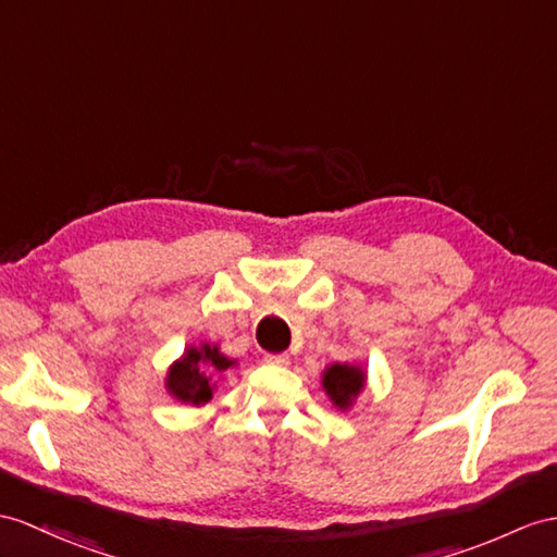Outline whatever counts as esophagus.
I'll return each mask as SVG.
<instances>
[{
	"label": "esophagus",
	"mask_w": 557,
	"mask_h": 557,
	"mask_svg": "<svg viewBox=\"0 0 557 557\" xmlns=\"http://www.w3.org/2000/svg\"><path fill=\"white\" fill-rule=\"evenodd\" d=\"M264 361L271 366H286L290 361V357L286 355V351H281V355H264Z\"/></svg>",
	"instance_id": "obj_1"
}]
</instances>
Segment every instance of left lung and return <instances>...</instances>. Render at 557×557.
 Returning <instances> with one entry per match:
<instances>
[{
    "instance_id": "left-lung-1",
    "label": "left lung",
    "mask_w": 557,
    "mask_h": 557,
    "mask_svg": "<svg viewBox=\"0 0 557 557\" xmlns=\"http://www.w3.org/2000/svg\"><path fill=\"white\" fill-rule=\"evenodd\" d=\"M323 387L335 401V406L347 409L363 387V371L349 363H333L323 373Z\"/></svg>"
}]
</instances>
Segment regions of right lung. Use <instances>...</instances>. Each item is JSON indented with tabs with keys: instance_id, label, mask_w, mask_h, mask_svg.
I'll use <instances>...</instances> for the list:
<instances>
[{
	"instance_id": "add662e5",
	"label": "right lung",
	"mask_w": 557,
	"mask_h": 557,
	"mask_svg": "<svg viewBox=\"0 0 557 557\" xmlns=\"http://www.w3.org/2000/svg\"><path fill=\"white\" fill-rule=\"evenodd\" d=\"M232 361L222 357L216 347L202 345L200 349H186L182 361H176L170 375L168 387L176 399L188 404H206L212 399V375L214 371H226Z\"/></svg>"
}]
</instances>
